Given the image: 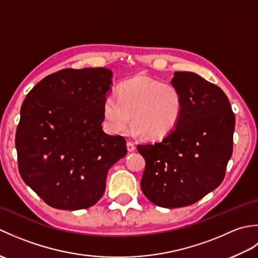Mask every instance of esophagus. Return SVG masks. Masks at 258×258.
<instances>
[{
	"label": "esophagus",
	"mask_w": 258,
	"mask_h": 258,
	"mask_svg": "<svg viewBox=\"0 0 258 258\" xmlns=\"http://www.w3.org/2000/svg\"><path fill=\"white\" fill-rule=\"evenodd\" d=\"M126 146H127L128 152H134L136 150V146H135L133 142H127V143H126Z\"/></svg>",
	"instance_id": "obj_1"
}]
</instances>
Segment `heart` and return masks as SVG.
Wrapping results in <instances>:
<instances>
[{"instance_id": "heart-1", "label": "heart", "mask_w": 258, "mask_h": 258, "mask_svg": "<svg viewBox=\"0 0 258 258\" xmlns=\"http://www.w3.org/2000/svg\"><path fill=\"white\" fill-rule=\"evenodd\" d=\"M116 96L106 95L103 115L112 133L123 132L131 123L150 140H162L177 127L183 113V96L171 82L135 76L119 84Z\"/></svg>"}]
</instances>
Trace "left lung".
Returning a JSON list of instances; mask_svg holds the SVG:
<instances>
[{
  "mask_svg": "<svg viewBox=\"0 0 258 258\" xmlns=\"http://www.w3.org/2000/svg\"><path fill=\"white\" fill-rule=\"evenodd\" d=\"M172 83L183 96L177 127L161 142L138 145L145 158L142 191L165 208L194 204L221 185L235 128L231 104L217 85L191 72H175Z\"/></svg>",
  "mask_w": 258,
  "mask_h": 258,
  "instance_id": "left-lung-1",
  "label": "left lung"
}]
</instances>
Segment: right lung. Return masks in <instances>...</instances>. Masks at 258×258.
Masks as SVG:
<instances>
[{
	"instance_id": "right-lung-1",
	"label": "right lung",
	"mask_w": 258,
	"mask_h": 258,
	"mask_svg": "<svg viewBox=\"0 0 258 258\" xmlns=\"http://www.w3.org/2000/svg\"><path fill=\"white\" fill-rule=\"evenodd\" d=\"M112 71L65 69L33 87L21 107L15 147L26 185L57 210L96 204L108 169L127 153L122 136L103 132Z\"/></svg>"
}]
</instances>
